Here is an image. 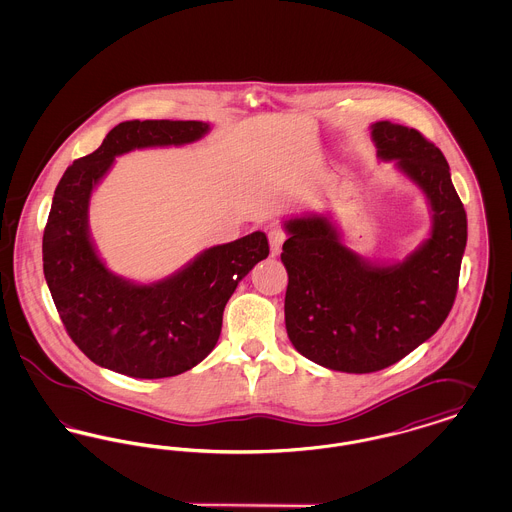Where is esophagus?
Wrapping results in <instances>:
<instances>
[{
	"mask_svg": "<svg viewBox=\"0 0 512 512\" xmlns=\"http://www.w3.org/2000/svg\"><path fill=\"white\" fill-rule=\"evenodd\" d=\"M286 238H288V234H286L284 228H272V230L268 232V244H270V255H272V257L280 255L282 245L286 242Z\"/></svg>",
	"mask_w": 512,
	"mask_h": 512,
	"instance_id": "obj_1",
	"label": "esophagus"
}]
</instances>
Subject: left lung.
Here are the masks:
<instances>
[{
  "label": "left lung",
  "instance_id": "1",
  "mask_svg": "<svg viewBox=\"0 0 512 512\" xmlns=\"http://www.w3.org/2000/svg\"><path fill=\"white\" fill-rule=\"evenodd\" d=\"M376 155L426 195L430 238L401 263H376L341 244L324 215L284 222L286 330L293 347L330 370L366 374L395 365L449 315L466 247V213L443 153L418 130L374 122Z\"/></svg>",
  "mask_w": 512,
  "mask_h": 512
}]
</instances>
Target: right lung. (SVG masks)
<instances>
[{
	"mask_svg": "<svg viewBox=\"0 0 512 512\" xmlns=\"http://www.w3.org/2000/svg\"><path fill=\"white\" fill-rule=\"evenodd\" d=\"M201 121H126L59 180L44 230V276L71 340L96 365L132 378H169L217 345L222 313L245 274L268 257L265 232L201 251L171 276L136 284L113 274L90 238L88 207L115 157L184 146L209 132Z\"/></svg>",
	"mask_w": 512,
	"mask_h": 512,
	"instance_id": "1",
	"label": "right lung"
}]
</instances>
